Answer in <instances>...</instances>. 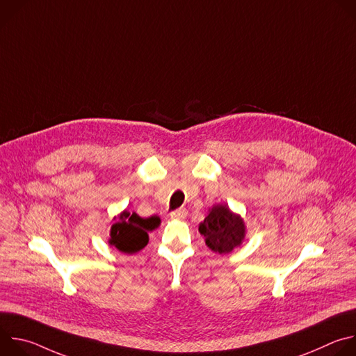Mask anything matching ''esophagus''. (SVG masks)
Masks as SVG:
<instances>
[{"label":"esophagus","instance_id":"1","mask_svg":"<svg viewBox=\"0 0 356 356\" xmlns=\"http://www.w3.org/2000/svg\"><path fill=\"white\" fill-rule=\"evenodd\" d=\"M169 216H170L172 220H184L187 217V210L186 209H179V210L172 211Z\"/></svg>","mask_w":356,"mask_h":356}]
</instances>
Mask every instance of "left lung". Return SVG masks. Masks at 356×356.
<instances>
[{
  "mask_svg": "<svg viewBox=\"0 0 356 356\" xmlns=\"http://www.w3.org/2000/svg\"><path fill=\"white\" fill-rule=\"evenodd\" d=\"M198 231L213 252L225 255L242 243L246 227L241 216L232 213L227 204H217L198 225Z\"/></svg>",
  "mask_w": 356,
  "mask_h": 356,
  "instance_id": "obj_1",
  "label": "left lung"
}]
</instances>
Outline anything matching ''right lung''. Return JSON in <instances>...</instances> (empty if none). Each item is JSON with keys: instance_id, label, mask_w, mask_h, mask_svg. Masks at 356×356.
<instances>
[{"instance_id": "right-lung-1", "label": "right lung", "mask_w": 356, "mask_h": 356, "mask_svg": "<svg viewBox=\"0 0 356 356\" xmlns=\"http://www.w3.org/2000/svg\"><path fill=\"white\" fill-rule=\"evenodd\" d=\"M114 220L108 243L128 255L143 249L149 242L147 232L154 231L161 224V218L156 216L140 218L136 213L131 214L128 211H122Z\"/></svg>"}]
</instances>
